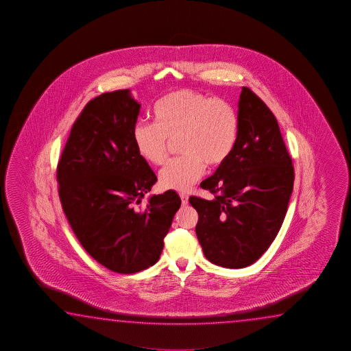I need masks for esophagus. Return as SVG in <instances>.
<instances>
[{
  "mask_svg": "<svg viewBox=\"0 0 351 351\" xmlns=\"http://www.w3.org/2000/svg\"><path fill=\"white\" fill-rule=\"evenodd\" d=\"M180 199H182V204L183 205H186L188 200H189V197H188V195H185V194H180Z\"/></svg>",
  "mask_w": 351,
  "mask_h": 351,
  "instance_id": "34e87169",
  "label": "esophagus"
}]
</instances>
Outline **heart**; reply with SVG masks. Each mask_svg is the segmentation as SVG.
<instances>
[{
  "instance_id": "heart-1",
  "label": "heart",
  "mask_w": 351,
  "mask_h": 351,
  "mask_svg": "<svg viewBox=\"0 0 351 351\" xmlns=\"http://www.w3.org/2000/svg\"><path fill=\"white\" fill-rule=\"evenodd\" d=\"M155 124L138 123L132 131L138 155L160 166L168 157V141H178L182 157L160 173V185L171 191H191L211 169L226 163L236 147L239 121L228 101L193 89H180L160 98L154 107Z\"/></svg>"
}]
</instances>
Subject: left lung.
<instances>
[{
  "mask_svg": "<svg viewBox=\"0 0 351 351\" xmlns=\"http://www.w3.org/2000/svg\"><path fill=\"white\" fill-rule=\"evenodd\" d=\"M237 143L225 165L200 186L214 194L191 196L196 236L206 259L231 269L256 262L273 243L293 189V166L278 120L243 87L238 101Z\"/></svg>",
  "mask_w": 351,
  "mask_h": 351,
  "instance_id": "1",
  "label": "left lung"
}]
</instances>
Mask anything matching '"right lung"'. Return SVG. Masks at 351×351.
Wrapping results in <instances>:
<instances>
[{
  "label": "right lung",
  "instance_id": "1",
  "mask_svg": "<svg viewBox=\"0 0 351 351\" xmlns=\"http://www.w3.org/2000/svg\"><path fill=\"white\" fill-rule=\"evenodd\" d=\"M140 108L129 89L89 101L56 171L72 231L89 256L114 273H137L157 263L182 202L167 191L151 196L143 210L138 206L157 182L134 143Z\"/></svg>",
  "mask_w": 351,
  "mask_h": 351
}]
</instances>
